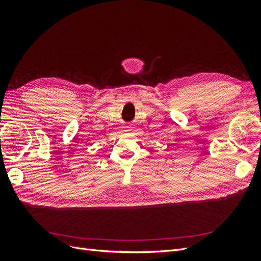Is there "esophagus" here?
Instances as JSON below:
<instances>
[{
	"mask_svg": "<svg viewBox=\"0 0 261 261\" xmlns=\"http://www.w3.org/2000/svg\"><path fill=\"white\" fill-rule=\"evenodd\" d=\"M124 128H125V130H126V132L130 130V127H129V126H126V127H124Z\"/></svg>",
	"mask_w": 261,
	"mask_h": 261,
	"instance_id": "obj_1",
	"label": "esophagus"
}]
</instances>
